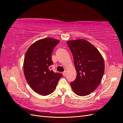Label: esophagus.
<instances>
[{
	"label": "esophagus",
	"mask_w": 123,
	"mask_h": 123,
	"mask_svg": "<svg viewBox=\"0 0 123 123\" xmlns=\"http://www.w3.org/2000/svg\"><path fill=\"white\" fill-rule=\"evenodd\" d=\"M62 74H63V75L65 76L67 75V72H66V71H65L64 72H62Z\"/></svg>",
	"instance_id": "1"
}]
</instances>
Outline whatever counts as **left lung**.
<instances>
[{
    "instance_id": "1",
    "label": "left lung",
    "mask_w": 123,
    "mask_h": 123,
    "mask_svg": "<svg viewBox=\"0 0 123 123\" xmlns=\"http://www.w3.org/2000/svg\"><path fill=\"white\" fill-rule=\"evenodd\" d=\"M74 58L76 79L70 83L74 92L86 96L94 91L101 82L105 70L103 57L98 50L86 40L67 42Z\"/></svg>"
}]
</instances>
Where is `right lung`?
Listing matches in <instances>:
<instances>
[{"mask_svg":"<svg viewBox=\"0 0 123 123\" xmlns=\"http://www.w3.org/2000/svg\"><path fill=\"white\" fill-rule=\"evenodd\" d=\"M59 42L50 37L40 39L31 44L25 53V78L33 90L40 95L45 96L52 93L62 76L50 69L53 65L51 54Z\"/></svg>","mask_w":123,"mask_h":123,"instance_id":"obj_1","label":"right lung"}]
</instances>
